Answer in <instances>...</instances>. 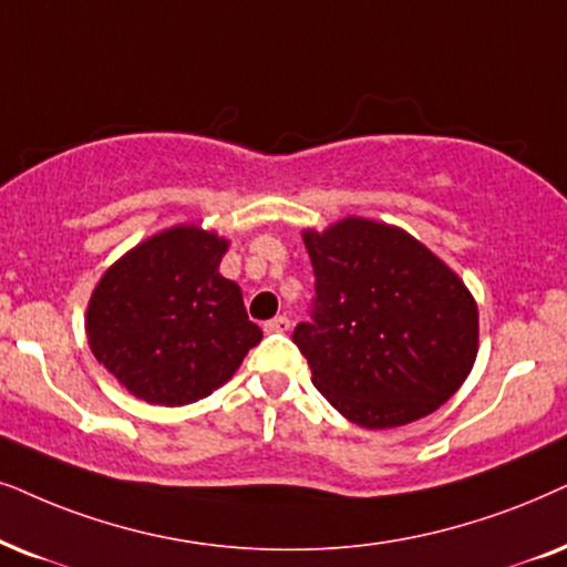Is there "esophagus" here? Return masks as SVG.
Masks as SVG:
<instances>
[{"mask_svg": "<svg viewBox=\"0 0 567 567\" xmlns=\"http://www.w3.org/2000/svg\"><path fill=\"white\" fill-rule=\"evenodd\" d=\"M262 328H266V333H286V330L291 328V320L286 318V315H278V318L268 320Z\"/></svg>", "mask_w": 567, "mask_h": 567, "instance_id": "34e87169", "label": "esophagus"}]
</instances>
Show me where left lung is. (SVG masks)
I'll list each match as a JSON object with an SVG mask.
<instances>
[{
    "instance_id": "left-lung-1",
    "label": "left lung",
    "mask_w": 567,
    "mask_h": 567,
    "mask_svg": "<svg viewBox=\"0 0 567 567\" xmlns=\"http://www.w3.org/2000/svg\"><path fill=\"white\" fill-rule=\"evenodd\" d=\"M310 322L293 328L330 406L367 430L432 414L472 372L480 315L466 286L406 231L343 218L305 231Z\"/></svg>"
}]
</instances>
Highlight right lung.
Masks as SVG:
<instances>
[{
	"instance_id": "obj_1",
	"label": "right lung",
	"mask_w": 567,
	"mask_h": 567,
	"mask_svg": "<svg viewBox=\"0 0 567 567\" xmlns=\"http://www.w3.org/2000/svg\"><path fill=\"white\" fill-rule=\"evenodd\" d=\"M226 239L174 226L114 262L87 305L95 359L137 399L185 406L239 370L262 330L218 274Z\"/></svg>"
}]
</instances>
